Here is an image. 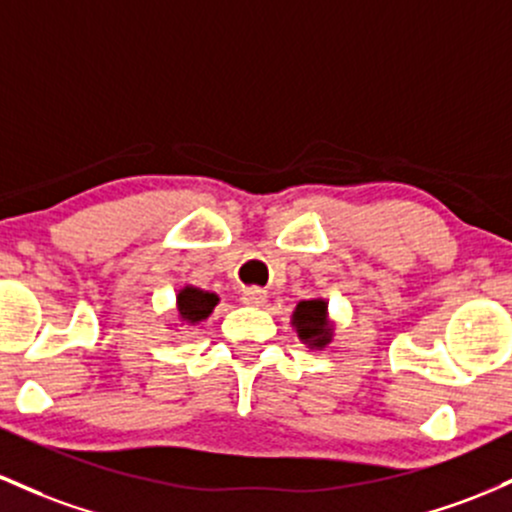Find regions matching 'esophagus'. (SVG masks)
<instances>
[{
    "instance_id": "1",
    "label": "esophagus",
    "mask_w": 512,
    "mask_h": 512,
    "mask_svg": "<svg viewBox=\"0 0 512 512\" xmlns=\"http://www.w3.org/2000/svg\"><path fill=\"white\" fill-rule=\"evenodd\" d=\"M240 301L247 303V306H262V303L267 301V291L257 289V286H250V289H243V294H240Z\"/></svg>"
}]
</instances>
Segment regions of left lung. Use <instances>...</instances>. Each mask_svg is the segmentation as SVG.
Wrapping results in <instances>:
<instances>
[{"mask_svg": "<svg viewBox=\"0 0 512 512\" xmlns=\"http://www.w3.org/2000/svg\"><path fill=\"white\" fill-rule=\"evenodd\" d=\"M291 328L296 330L299 340L311 350H323L335 338V323L328 313V301L308 299L296 303L291 313Z\"/></svg>", "mask_w": 512, "mask_h": 512, "instance_id": "1", "label": "left lung"}]
</instances>
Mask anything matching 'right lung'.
Listing matches in <instances>:
<instances>
[{"label": "right lung", "mask_w": 512, "mask_h": 512, "mask_svg": "<svg viewBox=\"0 0 512 512\" xmlns=\"http://www.w3.org/2000/svg\"><path fill=\"white\" fill-rule=\"evenodd\" d=\"M218 294L213 291L199 289V286L184 284L177 291V320H174V328H192V325L204 323L211 316L213 308L218 306Z\"/></svg>", "instance_id": "right-lung-1"}]
</instances>
